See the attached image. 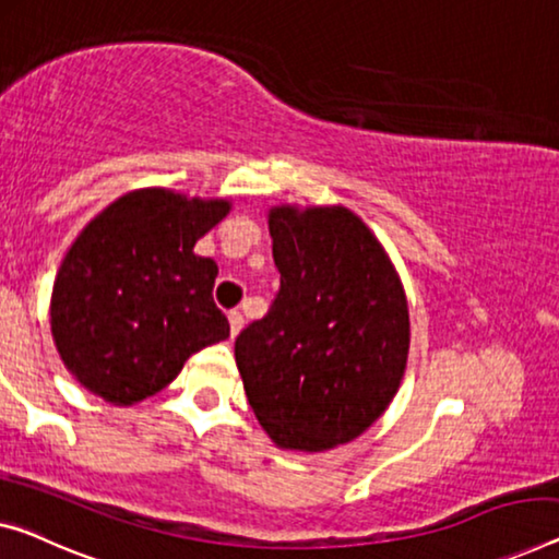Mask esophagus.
Instances as JSON below:
<instances>
[{"label":"esophagus","mask_w":559,"mask_h":559,"mask_svg":"<svg viewBox=\"0 0 559 559\" xmlns=\"http://www.w3.org/2000/svg\"><path fill=\"white\" fill-rule=\"evenodd\" d=\"M228 323H230V336H238L240 329H243V316H240L238 311H230Z\"/></svg>","instance_id":"1"}]
</instances>
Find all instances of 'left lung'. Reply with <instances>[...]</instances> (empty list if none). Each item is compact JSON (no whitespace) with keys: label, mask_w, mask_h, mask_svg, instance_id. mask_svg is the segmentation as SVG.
<instances>
[{"label":"left lung","mask_w":559,"mask_h":559,"mask_svg":"<svg viewBox=\"0 0 559 559\" xmlns=\"http://www.w3.org/2000/svg\"><path fill=\"white\" fill-rule=\"evenodd\" d=\"M281 288L240 331L248 404L281 449L326 452L361 437L402 384L409 304L386 248L346 205H273Z\"/></svg>","instance_id":"left-lung-1"}]
</instances>
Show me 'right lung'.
Segmentation results:
<instances>
[{"instance_id": "1", "label": "right lung", "mask_w": 559, "mask_h": 559, "mask_svg": "<svg viewBox=\"0 0 559 559\" xmlns=\"http://www.w3.org/2000/svg\"><path fill=\"white\" fill-rule=\"evenodd\" d=\"M230 207L228 198L140 188L82 228L49 301L57 354L80 386L132 406L168 386L200 348L230 336L213 304L218 265L193 251Z\"/></svg>"}]
</instances>
